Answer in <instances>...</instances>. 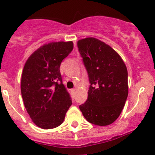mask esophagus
I'll list each match as a JSON object with an SVG mask.
<instances>
[{"mask_svg":"<svg viewBox=\"0 0 155 155\" xmlns=\"http://www.w3.org/2000/svg\"><path fill=\"white\" fill-rule=\"evenodd\" d=\"M71 93L73 94H74L75 93H76V88H73V89H71Z\"/></svg>","mask_w":155,"mask_h":155,"instance_id":"1","label":"esophagus"}]
</instances>
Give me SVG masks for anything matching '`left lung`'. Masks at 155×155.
Wrapping results in <instances>:
<instances>
[{
  "label": "left lung",
  "instance_id": "left-lung-1",
  "mask_svg": "<svg viewBox=\"0 0 155 155\" xmlns=\"http://www.w3.org/2000/svg\"><path fill=\"white\" fill-rule=\"evenodd\" d=\"M77 46L90 83L79 109L91 124L110 125L119 117L128 96L127 67L112 48L97 38L81 39Z\"/></svg>",
  "mask_w": 155,
  "mask_h": 155
}]
</instances>
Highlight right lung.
Masks as SVG:
<instances>
[{"mask_svg": "<svg viewBox=\"0 0 155 155\" xmlns=\"http://www.w3.org/2000/svg\"><path fill=\"white\" fill-rule=\"evenodd\" d=\"M73 49V41L44 45L28 58L24 66L22 97L30 118L40 128L59 127L71 106V97L63 84L60 67Z\"/></svg>", "mask_w": 155, "mask_h": 155, "instance_id": "add662e5", "label": "right lung"}]
</instances>
